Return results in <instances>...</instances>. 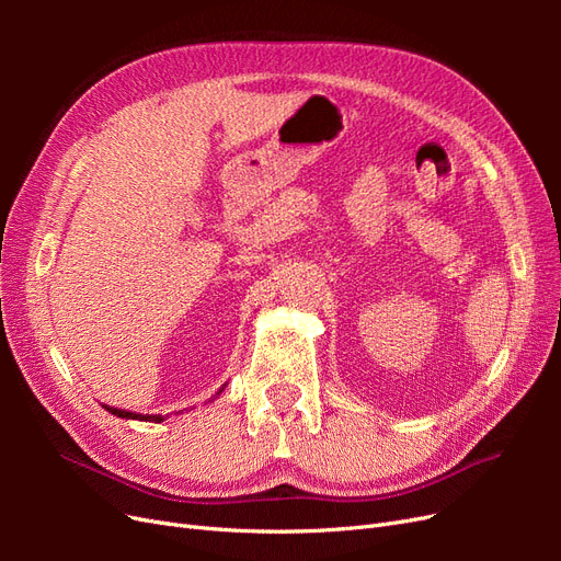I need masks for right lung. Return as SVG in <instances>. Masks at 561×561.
I'll use <instances>...</instances> for the list:
<instances>
[{
    "instance_id": "obj_1",
    "label": "right lung",
    "mask_w": 561,
    "mask_h": 561,
    "mask_svg": "<svg viewBox=\"0 0 561 561\" xmlns=\"http://www.w3.org/2000/svg\"><path fill=\"white\" fill-rule=\"evenodd\" d=\"M217 396H219V393H217ZM105 410L112 412V414L118 416V419H138V421H154V423H161V421H163L161 414H135V412H126V410H116V407H107V404H105Z\"/></svg>"
}]
</instances>
